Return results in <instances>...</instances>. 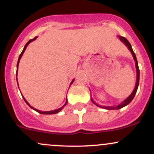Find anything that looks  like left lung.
<instances>
[{
  "label": "left lung",
  "instance_id": "8db88e82",
  "mask_svg": "<svg viewBox=\"0 0 154 154\" xmlns=\"http://www.w3.org/2000/svg\"><path fill=\"white\" fill-rule=\"evenodd\" d=\"M119 40H121V41H122L123 43L125 44V45H126V46L128 48V49L130 51V52H131L132 56H133V59H134V60H135V61L136 72H137V79H136V84H135V89H134V91H132V93H131V95H130V96L128 97V98H127L126 99L124 100L122 103L119 104V105H118V106H100V105H98V104L95 103L94 100H93L91 98L92 102H93V103H94V104H95V105H96L97 106L100 107V108H103V109H108V110H114V109H122V108H123L124 106H125L128 105V104L132 101V99H133L134 97H135V95L136 94V92H137V88H138V85H139L140 70H139V67H138V63H137V58H136V56H135V53H134V51H133V50H132V48L131 44L129 43L128 40H127V39L125 38H124V37L119 36Z\"/></svg>",
  "mask_w": 154,
  "mask_h": 154
}]
</instances>
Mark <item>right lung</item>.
<instances>
[{"label": "right lung", "instance_id": "1", "mask_svg": "<svg viewBox=\"0 0 154 154\" xmlns=\"http://www.w3.org/2000/svg\"><path fill=\"white\" fill-rule=\"evenodd\" d=\"M38 38V37H35V38H34L33 39H31V40H29V41L27 42V43H26V44L25 45V46L24 47V49H23V51H22V52L21 53V54L19 55V59H18V62H17V74H16V75L17 76V73H18V66H19V61H20V59H21V58H22V55H23V54H24V51L26 50V47H27V45H29V43H31V42H32L33 40H36V38ZM74 80H75V79H73V80L72 81V82H71V84L70 85H72V83H73V82H74ZM17 83H18V80H17ZM23 98H24V101L26 102V103L27 104L28 106H29V107L31 108V109H34L35 111H36L37 112H38V113H40V114H56V113H59L60 111L61 110V109H63V107L65 106L67 104V98L66 99V103H65V104L62 107H61V108H59V109H56V110H54V111H39V110H38V109H35V108H33L32 106H31L30 105H29V103H28L27 101H26V100H25V98H24V97H23Z\"/></svg>", "mask_w": 154, "mask_h": 154}]
</instances>
